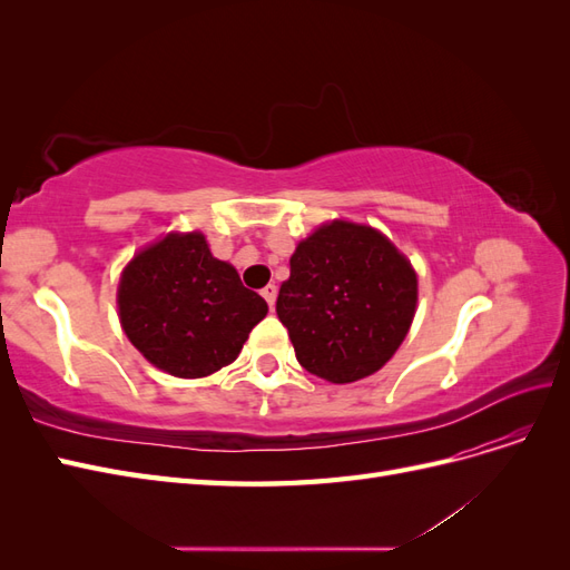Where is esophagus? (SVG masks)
Wrapping results in <instances>:
<instances>
[{
  "label": "esophagus",
  "instance_id": "esophagus-1",
  "mask_svg": "<svg viewBox=\"0 0 570 570\" xmlns=\"http://www.w3.org/2000/svg\"><path fill=\"white\" fill-rule=\"evenodd\" d=\"M262 297L268 302V306L273 308V304H275V297H278V287L275 285H266L264 289H262Z\"/></svg>",
  "mask_w": 570,
  "mask_h": 570
}]
</instances>
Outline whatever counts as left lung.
<instances>
[{"mask_svg":"<svg viewBox=\"0 0 570 570\" xmlns=\"http://www.w3.org/2000/svg\"><path fill=\"white\" fill-rule=\"evenodd\" d=\"M416 299V273L385 235L333 220L292 254L275 312L308 373L354 383L400 347Z\"/></svg>","mask_w":570,"mask_h":570,"instance_id":"1","label":"left lung"}]
</instances>
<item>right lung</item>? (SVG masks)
Wrapping results in <instances>:
<instances>
[{
	"label": "right lung",
	"mask_w": 570,
	"mask_h": 570,
	"mask_svg": "<svg viewBox=\"0 0 570 570\" xmlns=\"http://www.w3.org/2000/svg\"><path fill=\"white\" fill-rule=\"evenodd\" d=\"M120 325L154 366L202 377L233 364L268 304L212 256L204 235H168L120 275Z\"/></svg>",
	"instance_id": "obj_1"
}]
</instances>
